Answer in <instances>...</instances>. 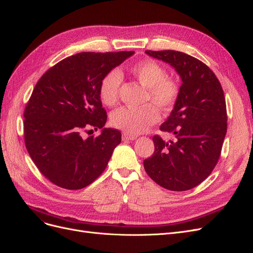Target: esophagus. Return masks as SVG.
<instances>
[{
  "instance_id": "34e87169",
  "label": "esophagus",
  "mask_w": 253,
  "mask_h": 253,
  "mask_svg": "<svg viewBox=\"0 0 253 253\" xmlns=\"http://www.w3.org/2000/svg\"><path fill=\"white\" fill-rule=\"evenodd\" d=\"M136 136L135 135H132V134H129L127 132H124L123 133V141H133V139H135Z\"/></svg>"
}]
</instances>
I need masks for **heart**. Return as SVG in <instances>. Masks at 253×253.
Returning <instances> with one entry per match:
<instances>
[{"label": "heart", "instance_id": "heart-1", "mask_svg": "<svg viewBox=\"0 0 253 253\" xmlns=\"http://www.w3.org/2000/svg\"><path fill=\"white\" fill-rule=\"evenodd\" d=\"M128 71L147 88L145 103H151L162 112H169L174 108L180 95L179 82L167 77V71L161 63L153 59H144L132 64ZM121 84L122 76L118 71H109L103 76L99 84V97L103 104L106 106L116 104ZM154 107H121L111 114L110 123L115 128L129 134L142 133L158 120V114Z\"/></svg>", "mask_w": 253, "mask_h": 253}]
</instances>
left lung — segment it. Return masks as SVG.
<instances>
[{
  "label": "left lung",
  "mask_w": 253,
  "mask_h": 253,
  "mask_svg": "<svg viewBox=\"0 0 253 253\" xmlns=\"http://www.w3.org/2000/svg\"><path fill=\"white\" fill-rule=\"evenodd\" d=\"M179 74L180 95L161 126L174 139L153 136L154 153L144 161L147 174L163 188L188 191L200 184L216 167L227 130L225 97L220 81L207 64L182 52L146 51Z\"/></svg>",
  "instance_id": "obj_1"
}]
</instances>
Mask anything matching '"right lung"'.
<instances>
[{
	"label": "right lung",
	"instance_id": "1",
	"mask_svg": "<svg viewBox=\"0 0 253 253\" xmlns=\"http://www.w3.org/2000/svg\"><path fill=\"white\" fill-rule=\"evenodd\" d=\"M133 53H78L53 65L37 81L24 111L25 145L37 169L52 183L80 190L105 170L121 143V132L101 128L107 114L99 84ZM90 127L101 128V134L83 139L82 133Z\"/></svg>",
	"mask_w": 253,
	"mask_h": 253
}]
</instances>
